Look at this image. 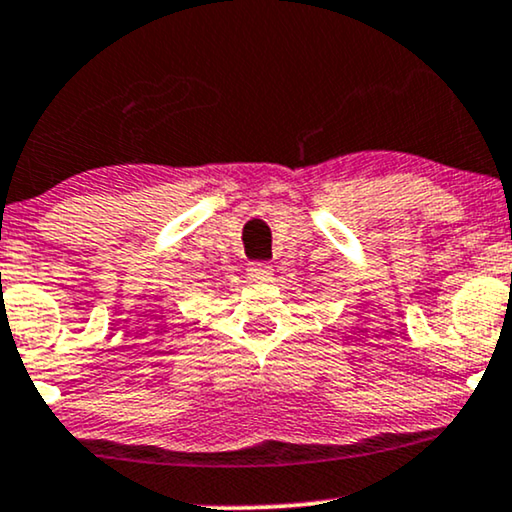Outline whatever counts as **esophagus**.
<instances>
[{"label": "esophagus", "mask_w": 512, "mask_h": 512, "mask_svg": "<svg viewBox=\"0 0 512 512\" xmlns=\"http://www.w3.org/2000/svg\"><path fill=\"white\" fill-rule=\"evenodd\" d=\"M248 276H250V281H255V283H267L274 278V267L267 262H252L248 267Z\"/></svg>", "instance_id": "34e87169"}]
</instances>
